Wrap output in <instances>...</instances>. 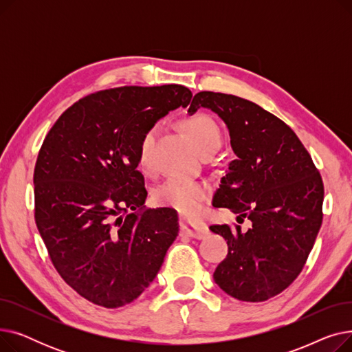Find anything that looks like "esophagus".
<instances>
[{"label":"esophagus","mask_w":352,"mask_h":352,"mask_svg":"<svg viewBox=\"0 0 352 352\" xmlns=\"http://www.w3.org/2000/svg\"><path fill=\"white\" fill-rule=\"evenodd\" d=\"M181 234L201 239L208 234V228L201 223H187V221H181Z\"/></svg>","instance_id":"34e87169"}]
</instances>
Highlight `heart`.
<instances>
[{"label": "heart", "mask_w": 352, "mask_h": 352, "mask_svg": "<svg viewBox=\"0 0 352 352\" xmlns=\"http://www.w3.org/2000/svg\"><path fill=\"white\" fill-rule=\"evenodd\" d=\"M181 126L192 140L201 155L215 153L219 148L221 129L210 116L198 113L195 116L186 117L181 121ZM158 133L160 126L154 124L148 126L140 137L137 153L138 162L144 168L148 165V161H150L151 150ZM207 195L208 188L206 184L177 178L166 179L154 191V199L158 206L173 208L186 217L198 214L202 201L207 198Z\"/></svg>", "instance_id": "b5f03b06"}]
</instances>
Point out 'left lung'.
I'll use <instances>...</instances> for the list:
<instances>
[{
	"label": "left lung",
	"mask_w": 352,
	"mask_h": 352,
	"mask_svg": "<svg viewBox=\"0 0 352 352\" xmlns=\"http://www.w3.org/2000/svg\"><path fill=\"white\" fill-rule=\"evenodd\" d=\"M212 109L228 126L236 160L221 178L212 206L248 218L211 226L228 244L214 281L231 297L263 302L288 288L302 271L322 224V178L307 148L278 117L248 100L201 91L188 113Z\"/></svg>",
	"instance_id": "left-lung-1"
}]
</instances>
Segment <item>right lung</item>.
<instances>
[{
	"instance_id": "1",
	"label": "right lung",
	"mask_w": 352,
	"mask_h": 352,
	"mask_svg": "<svg viewBox=\"0 0 352 352\" xmlns=\"http://www.w3.org/2000/svg\"><path fill=\"white\" fill-rule=\"evenodd\" d=\"M191 97L178 84L94 92L64 111L40 148L36 228L61 278L92 304L137 300L178 235L175 210L144 208L137 148L148 126Z\"/></svg>"
}]
</instances>
